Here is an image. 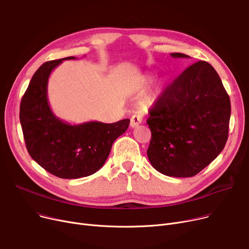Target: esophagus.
<instances>
[{"label": "esophagus", "mask_w": 249, "mask_h": 249, "mask_svg": "<svg viewBox=\"0 0 249 249\" xmlns=\"http://www.w3.org/2000/svg\"><path fill=\"white\" fill-rule=\"evenodd\" d=\"M141 122H142V117H141V115H140V114H138V113H136V114H134V115L132 116V117H131V120H130V126H131L132 128L137 127Z\"/></svg>", "instance_id": "obj_1"}]
</instances>
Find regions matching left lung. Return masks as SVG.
I'll use <instances>...</instances> for the list:
<instances>
[{"instance_id": "1", "label": "left lung", "mask_w": 249, "mask_h": 249, "mask_svg": "<svg viewBox=\"0 0 249 249\" xmlns=\"http://www.w3.org/2000/svg\"><path fill=\"white\" fill-rule=\"evenodd\" d=\"M173 58H189L171 53ZM230 99L212 66L198 61L165 88L149 111L151 141L147 156L160 173L192 177L226 144Z\"/></svg>"}]
</instances>
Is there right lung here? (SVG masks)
Here are the masks:
<instances>
[{
	"instance_id": "right-lung-1",
	"label": "right lung",
	"mask_w": 249,
	"mask_h": 249,
	"mask_svg": "<svg viewBox=\"0 0 249 249\" xmlns=\"http://www.w3.org/2000/svg\"><path fill=\"white\" fill-rule=\"evenodd\" d=\"M67 57L44 63L33 75L20 105V122L27 150L41 167L64 179L94 174L107 160L112 144L127 130L130 120L72 125L56 117L47 96L51 72Z\"/></svg>"
}]
</instances>
